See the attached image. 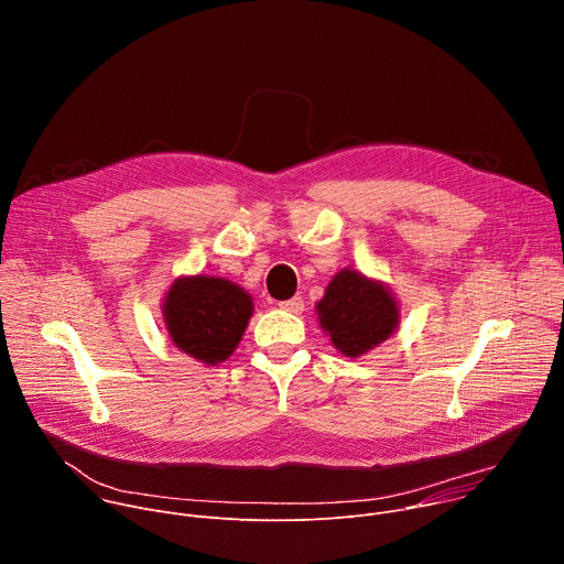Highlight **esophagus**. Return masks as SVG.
<instances>
[{"mask_svg":"<svg viewBox=\"0 0 564 564\" xmlns=\"http://www.w3.org/2000/svg\"><path fill=\"white\" fill-rule=\"evenodd\" d=\"M279 307H281V310H285V312L299 314V312L303 310V299H301V296H292V299H288V301H281V303H279Z\"/></svg>","mask_w":564,"mask_h":564,"instance_id":"34e87169","label":"esophagus"}]
</instances>
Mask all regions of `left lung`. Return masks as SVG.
<instances>
[{
	"label": "left lung",
	"instance_id": "8db88e82",
	"mask_svg": "<svg viewBox=\"0 0 564 564\" xmlns=\"http://www.w3.org/2000/svg\"><path fill=\"white\" fill-rule=\"evenodd\" d=\"M318 324L346 357H361L383 344L399 324V305L381 283L346 268L335 274L316 303Z\"/></svg>",
	"mask_w": 564,
	"mask_h": 564
}]
</instances>
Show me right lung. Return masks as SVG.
<instances>
[{
	"mask_svg": "<svg viewBox=\"0 0 564 564\" xmlns=\"http://www.w3.org/2000/svg\"><path fill=\"white\" fill-rule=\"evenodd\" d=\"M252 310V296L243 288L205 274L176 279L163 301L165 326L176 348L207 366L236 350Z\"/></svg>",
	"mask_w": 564,
	"mask_h": 564,
	"instance_id": "obj_1",
	"label": "right lung"
}]
</instances>
